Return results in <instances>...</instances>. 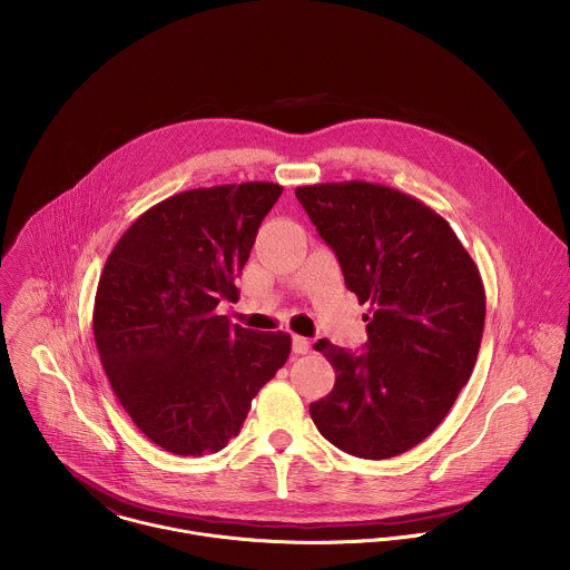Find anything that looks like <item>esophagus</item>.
Wrapping results in <instances>:
<instances>
[{
  "label": "esophagus",
  "mask_w": 570,
  "mask_h": 570,
  "mask_svg": "<svg viewBox=\"0 0 570 570\" xmlns=\"http://www.w3.org/2000/svg\"><path fill=\"white\" fill-rule=\"evenodd\" d=\"M309 348H312V342L307 337H303V335H294L292 337V351L294 353L303 355V353H309Z\"/></svg>",
  "instance_id": "34e87169"
}]
</instances>
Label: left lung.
I'll return each instance as SVG.
<instances>
[{"label": "left lung", "mask_w": 570, "mask_h": 570, "mask_svg": "<svg viewBox=\"0 0 570 570\" xmlns=\"http://www.w3.org/2000/svg\"><path fill=\"white\" fill-rule=\"evenodd\" d=\"M296 197L335 252L368 340L353 353L314 344L335 386L309 406L328 443L391 459L421 443L468 384L485 326V287L450 224L423 202L368 181L314 184Z\"/></svg>", "instance_id": "1"}]
</instances>
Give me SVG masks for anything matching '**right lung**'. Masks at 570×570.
I'll return each instance as SVG.
<instances>
[{
	"label": "right lung",
	"mask_w": 570,
	"mask_h": 570,
	"mask_svg": "<svg viewBox=\"0 0 570 570\" xmlns=\"http://www.w3.org/2000/svg\"><path fill=\"white\" fill-rule=\"evenodd\" d=\"M281 193L245 181L173 195L107 256L94 303L98 355L118 402L166 452H219L289 357V333L215 314L237 296L235 278Z\"/></svg>",
	"instance_id": "add662e5"
}]
</instances>
